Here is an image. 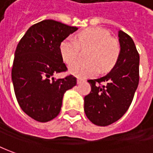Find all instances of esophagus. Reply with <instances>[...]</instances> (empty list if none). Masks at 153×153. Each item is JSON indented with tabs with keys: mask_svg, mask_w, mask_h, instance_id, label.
I'll use <instances>...</instances> for the list:
<instances>
[{
	"mask_svg": "<svg viewBox=\"0 0 153 153\" xmlns=\"http://www.w3.org/2000/svg\"><path fill=\"white\" fill-rule=\"evenodd\" d=\"M84 82H85V80L82 79H77V84H78V85H80V84L84 83Z\"/></svg>",
	"mask_w": 153,
	"mask_h": 153,
	"instance_id": "1",
	"label": "esophagus"
}]
</instances>
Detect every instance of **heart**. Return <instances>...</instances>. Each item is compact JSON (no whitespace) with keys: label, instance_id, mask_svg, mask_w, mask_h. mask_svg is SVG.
<instances>
[{"label":"heart","instance_id":"b5f03b06","mask_svg":"<svg viewBox=\"0 0 153 153\" xmlns=\"http://www.w3.org/2000/svg\"><path fill=\"white\" fill-rule=\"evenodd\" d=\"M89 48L85 62L76 61L79 48ZM60 53L63 60L69 65V72L80 78L94 75L98 72L111 70L118 60L120 53L119 41L111 36L110 32L101 27H91L81 31L77 41L67 37L60 43Z\"/></svg>","mask_w":153,"mask_h":153}]
</instances>
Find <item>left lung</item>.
<instances>
[{
	"instance_id": "obj_1",
	"label": "left lung",
	"mask_w": 153,
	"mask_h": 153,
	"mask_svg": "<svg viewBox=\"0 0 153 153\" xmlns=\"http://www.w3.org/2000/svg\"><path fill=\"white\" fill-rule=\"evenodd\" d=\"M118 37L120 53L114 68L105 76L88 80L91 91L85 97V115L100 126H109L124 116L139 83L140 57L135 43L121 30Z\"/></svg>"
}]
</instances>
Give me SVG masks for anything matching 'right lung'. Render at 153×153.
<instances>
[{
  "label": "right lung",
  "mask_w": 153,
  "mask_h": 153,
  "mask_svg": "<svg viewBox=\"0 0 153 153\" xmlns=\"http://www.w3.org/2000/svg\"><path fill=\"white\" fill-rule=\"evenodd\" d=\"M76 30L54 20H43L29 27L17 44L11 69L16 97L22 110L39 122L54 119L64 93L76 85L73 75L53 77L67 71L60 43Z\"/></svg>",
  "instance_id": "add662e5"
}]
</instances>
